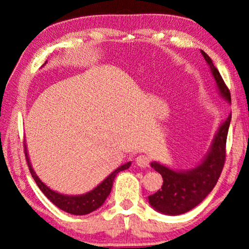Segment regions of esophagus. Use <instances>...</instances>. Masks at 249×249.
Listing matches in <instances>:
<instances>
[{
	"mask_svg": "<svg viewBox=\"0 0 249 249\" xmlns=\"http://www.w3.org/2000/svg\"><path fill=\"white\" fill-rule=\"evenodd\" d=\"M136 163L142 168H146L149 166V158L145 155H141L136 158Z\"/></svg>",
	"mask_w": 249,
	"mask_h": 249,
	"instance_id": "obj_1",
	"label": "esophagus"
}]
</instances>
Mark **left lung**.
I'll use <instances>...</instances> for the list:
<instances>
[{
	"mask_svg": "<svg viewBox=\"0 0 249 249\" xmlns=\"http://www.w3.org/2000/svg\"><path fill=\"white\" fill-rule=\"evenodd\" d=\"M211 73L215 80L218 94L231 104V93L227 89L218 70L213 65L212 59L201 50ZM231 114L221 123L214 135L208 154L202 161L189 170H175L157 161H151L150 166L162 177L161 188L148 196L153 209L166 215H180L196 208L215 187L225 161V146Z\"/></svg>",
	"mask_w": 249,
	"mask_h": 249,
	"instance_id": "left-lung-1",
	"label": "left lung"
}]
</instances>
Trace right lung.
I'll return each mask as SVG.
<instances>
[{"label":"right lung","mask_w":249,"mask_h":249,"mask_svg":"<svg viewBox=\"0 0 249 249\" xmlns=\"http://www.w3.org/2000/svg\"><path fill=\"white\" fill-rule=\"evenodd\" d=\"M47 62V61H46ZM45 62V64H46ZM25 146V157H26V161L29 168V171H31L32 177L35 180V182L38 185V188L41 190V192L48 197L53 203L58 206L59 209L65 211L67 213L73 214V215H86V214H89L93 211L98 210L100 206L107 200L109 193L112 190V185L114 178L119 172L128 169L130 167V161L124 163L121 167L117 168L112 174H109L107 178H105L102 182L96 185L94 189H92L91 191L83 193V195H78V196H69V195H62V193H59L57 191L53 190L49 187H47L43 181L39 179V177L36 175L35 170L33 169V166L31 163V160H29L28 156V150L26 142L24 144Z\"/></svg>","instance_id":"1"}]
</instances>
